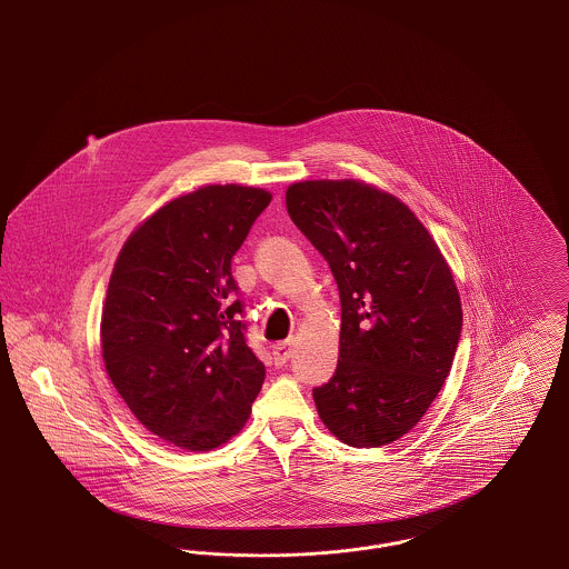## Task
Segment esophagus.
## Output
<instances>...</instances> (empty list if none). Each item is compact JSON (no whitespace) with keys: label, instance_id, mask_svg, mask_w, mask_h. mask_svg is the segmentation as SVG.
<instances>
[{"label":"esophagus","instance_id":"obj_1","mask_svg":"<svg viewBox=\"0 0 569 569\" xmlns=\"http://www.w3.org/2000/svg\"><path fill=\"white\" fill-rule=\"evenodd\" d=\"M292 353H295V343H292L290 339H288V341H281V343H277V346L272 348L274 365H277V367L286 365V362L292 358Z\"/></svg>","mask_w":569,"mask_h":569}]
</instances>
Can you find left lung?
<instances>
[{
	"mask_svg": "<svg viewBox=\"0 0 569 569\" xmlns=\"http://www.w3.org/2000/svg\"><path fill=\"white\" fill-rule=\"evenodd\" d=\"M286 207L341 297L339 362L313 388L318 413L348 446L392 443L420 422L452 369L462 328L452 271L409 207L369 183L300 181Z\"/></svg>",
	"mask_w": 569,
	"mask_h": 569,
	"instance_id": "1",
	"label": "left lung"
}]
</instances>
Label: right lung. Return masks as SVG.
Instances as JSON below:
<instances>
[{"label":"right lung","instance_id":"add662e5","mask_svg":"<svg viewBox=\"0 0 569 569\" xmlns=\"http://www.w3.org/2000/svg\"><path fill=\"white\" fill-rule=\"evenodd\" d=\"M271 198L198 188L147 217L114 262L100 326L107 373L136 420L177 448L226 443L262 388L230 264Z\"/></svg>","mask_w":569,"mask_h":569}]
</instances>
